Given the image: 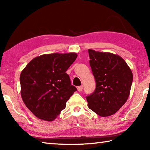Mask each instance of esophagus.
I'll return each instance as SVG.
<instances>
[{
    "mask_svg": "<svg viewBox=\"0 0 150 150\" xmlns=\"http://www.w3.org/2000/svg\"><path fill=\"white\" fill-rule=\"evenodd\" d=\"M83 86H79V87H77V91H79V92H81V91H82L83 90Z\"/></svg>",
    "mask_w": 150,
    "mask_h": 150,
    "instance_id": "1",
    "label": "esophagus"
}]
</instances>
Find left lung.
Returning a JSON list of instances; mask_svg holds the SVG:
<instances>
[{
  "mask_svg": "<svg viewBox=\"0 0 150 150\" xmlns=\"http://www.w3.org/2000/svg\"><path fill=\"white\" fill-rule=\"evenodd\" d=\"M89 63L95 79L96 88L87 96L88 106L102 117L115 114L130 95L132 72L118 55L88 50Z\"/></svg>",
  "mask_w": 150,
  "mask_h": 150,
  "instance_id": "8db88e82",
  "label": "left lung"
}]
</instances>
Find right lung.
Instances as JSON below:
<instances>
[{
	"label": "right lung",
	"instance_id": "1",
	"mask_svg": "<svg viewBox=\"0 0 150 150\" xmlns=\"http://www.w3.org/2000/svg\"><path fill=\"white\" fill-rule=\"evenodd\" d=\"M76 53L44 54L34 58L20 76L21 96L27 108L40 119L53 121L75 91L66 73Z\"/></svg>",
	"mask_w": 150,
	"mask_h": 150
}]
</instances>
